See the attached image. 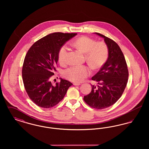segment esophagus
<instances>
[{
	"label": "esophagus",
	"instance_id": "esophagus-1",
	"mask_svg": "<svg viewBox=\"0 0 149 149\" xmlns=\"http://www.w3.org/2000/svg\"><path fill=\"white\" fill-rule=\"evenodd\" d=\"M73 85L78 86V85H80V83H73Z\"/></svg>",
	"mask_w": 149,
	"mask_h": 149
}]
</instances>
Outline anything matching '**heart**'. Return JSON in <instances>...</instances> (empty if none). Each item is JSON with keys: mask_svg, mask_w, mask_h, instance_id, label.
Instances as JSON below:
<instances>
[{"mask_svg": "<svg viewBox=\"0 0 149 149\" xmlns=\"http://www.w3.org/2000/svg\"><path fill=\"white\" fill-rule=\"evenodd\" d=\"M71 44L77 49L85 54L86 61L92 67L98 68L106 63L108 56V49L105 43L97 42L92 38L83 36L72 41ZM69 48L67 45L63 46L58 52V59L61 64L67 63ZM91 73L85 65H73L64 72V76L69 80L80 83L84 80Z\"/></svg>", "mask_w": 149, "mask_h": 149, "instance_id": "obj_1", "label": "heart"}]
</instances>
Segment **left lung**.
Segmentation results:
<instances>
[{
    "mask_svg": "<svg viewBox=\"0 0 149 149\" xmlns=\"http://www.w3.org/2000/svg\"><path fill=\"white\" fill-rule=\"evenodd\" d=\"M108 49L106 62L92 79L98 83L92 85V91L84 97L89 106L102 109L112 106L122 96L127 83L128 71L125 58L120 47L112 40L99 33Z\"/></svg>",
    "mask_w": 149,
    "mask_h": 149,
    "instance_id": "left-lung-1",
    "label": "left lung"
}]
</instances>
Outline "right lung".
<instances>
[{"label":"right lung","mask_w":149,"mask_h":149,"mask_svg":"<svg viewBox=\"0 0 149 149\" xmlns=\"http://www.w3.org/2000/svg\"><path fill=\"white\" fill-rule=\"evenodd\" d=\"M77 33L55 32L36 41L29 49L22 68V79L29 98L40 107L50 108L58 104L72 84L62 78L53 85L51 77L56 71L58 52Z\"/></svg>","instance_id":"1"}]
</instances>
